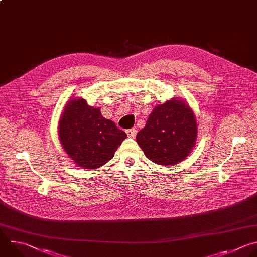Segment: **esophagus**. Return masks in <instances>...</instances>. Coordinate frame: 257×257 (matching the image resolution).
I'll return each mask as SVG.
<instances>
[{"label": "esophagus", "instance_id": "esophagus-1", "mask_svg": "<svg viewBox=\"0 0 257 257\" xmlns=\"http://www.w3.org/2000/svg\"><path fill=\"white\" fill-rule=\"evenodd\" d=\"M126 134H127V136L130 137V138H135V136H136V130H135L134 128L128 129V130H126Z\"/></svg>", "mask_w": 257, "mask_h": 257}]
</instances>
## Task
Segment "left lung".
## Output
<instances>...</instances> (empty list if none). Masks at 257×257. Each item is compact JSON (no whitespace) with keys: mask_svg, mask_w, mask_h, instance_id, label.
Wrapping results in <instances>:
<instances>
[{"mask_svg":"<svg viewBox=\"0 0 257 257\" xmlns=\"http://www.w3.org/2000/svg\"><path fill=\"white\" fill-rule=\"evenodd\" d=\"M197 123L192 109L180 100L158 105L150 114L136 141L148 159L158 165L177 164L193 149Z\"/></svg>","mask_w":257,"mask_h":257,"instance_id":"obj_1","label":"left lung"}]
</instances>
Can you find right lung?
Masks as SVG:
<instances>
[{"mask_svg":"<svg viewBox=\"0 0 257 257\" xmlns=\"http://www.w3.org/2000/svg\"><path fill=\"white\" fill-rule=\"evenodd\" d=\"M59 121V140L71 159L84 168L101 167L114 156L127 134L83 99L69 101Z\"/></svg>","mask_w":257,"mask_h":257,"instance_id":"right-lung-1","label":"right lung"}]
</instances>
